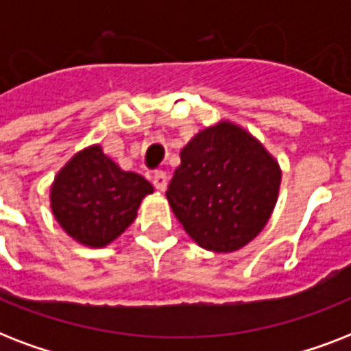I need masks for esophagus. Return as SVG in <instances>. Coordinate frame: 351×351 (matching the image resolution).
Returning a JSON list of instances; mask_svg holds the SVG:
<instances>
[{"mask_svg":"<svg viewBox=\"0 0 351 351\" xmlns=\"http://www.w3.org/2000/svg\"><path fill=\"white\" fill-rule=\"evenodd\" d=\"M153 184L158 191H165V187H167V175H165L164 171H156V173H154Z\"/></svg>","mask_w":351,"mask_h":351,"instance_id":"1","label":"esophagus"}]
</instances>
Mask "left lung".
Instances as JSON below:
<instances>
[{
    "instance_id": "left-lung-1",
    "label": "left lung",
    "mask_w": 351,
    "mask_h": 351,
    "mask_svg": "<svg viewBox=\"0 0 351 351\" xmlns=\"http://www.w3.org/2000/svg\"><path fill=\"white\" fill-rule=\"evenodd\" d=\"M280 169L242 127L220 121L182 149L165 197L204 250L231 253L264 230L277 204Z\"/></svg>"
}]
</instances>
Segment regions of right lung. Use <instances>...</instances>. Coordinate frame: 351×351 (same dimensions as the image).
I'll list each match as a JSON object with an SVG mask.
<instances>
[{
  "instance_id": "add662e5",
  "label": "right lung",
  "mask_w": 351,
  "mask_h": 351,
  "mask_svg": "<svg viewBox=\"0 0 351 351\" xmlns=\"http://www.w3.org/2000/svg\"><path fill=\"white\" fill-rule=\"evenodd\" d=\"M153 186L142 175L121 171L100 145L69 160L54 178L51 208L63 230L90 247H104L136 219Z\"/></svg>"
}]
</instances>
